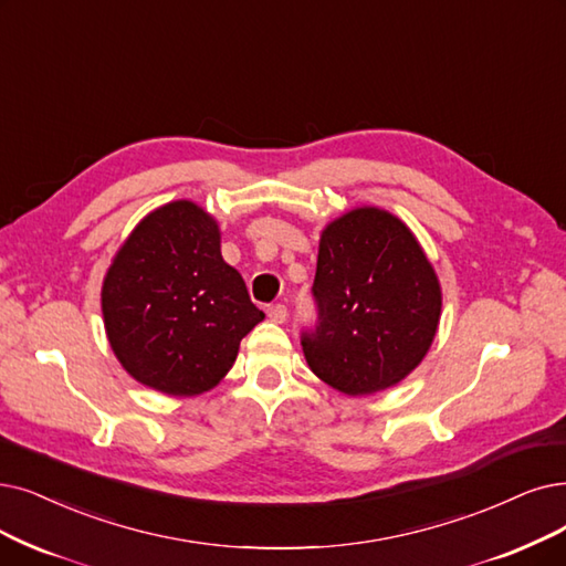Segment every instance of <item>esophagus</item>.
<instances>
[{
	"instance_id": "esophagus-1",
	"label": "esophagus",
	"mask_w": 566,
	"mask_h": 566,
	"mask_svg": "<svg viewBox=\"0 0 566 566\" xmlns=\"http://www.w3.org/2000/svg\"><path fill=\"white\" fill-rule=\"evenodd\" d=\"M266 315H269V321L271 323H285V318H287V306L285 304H271L269 308H266Z\"/></svg>"
}]
</instances>
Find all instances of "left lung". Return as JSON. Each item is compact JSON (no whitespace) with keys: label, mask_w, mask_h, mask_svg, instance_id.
I'll list each match as a JSON object with an SVG mask.
<instances>
[{"label":"left lung","mask_w":566,"mask_h":566,"mask_svg":"<svg viewBox=\"0 0 566 566\" xmlns=\"http://www.w3.org/2000/svg\"><path fill=\"white\" fill-rule=\"evenodd\" d=\"M315 325L302 332L311 371L346 395L409 376L434 342L441 287L406 224L374 207L329 222L315 266Z\"/></svg>","instance_id":"left-lung-1"}]
</instances>
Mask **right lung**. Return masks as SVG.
I'll return each mask as SVG.
<instances>
[{
  "instance_id": "add662e5",
  "label": "right lung",
  "mask_w": 566,
  "mask_h": 566,
  "mask_svg": "<svg viewBox=\"0 0 566 566\" xmlns=\"http://www.w3.org/2000/svg\"><path fill=\"white\" fill-rule=\"evenodd\" d=\"M102 313L127 374L176 397L211 390L264 318L220 255L216 220L192 201L137 224L104 279Z\"/></svg>"
}]
</instances>
